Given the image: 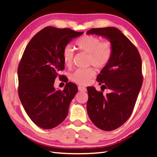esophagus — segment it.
<instances>
[{
  "label": "esophagus",
  "mask_w": 157,
  "mask_h": 157,
  "mask_svg": "<svg viewBox=\"0 0 157 157\" xmlns=\"http://www.w3.org/2000/svg\"><path fill=\"white\" fill-rule=\"evenodd\" d=\"M78 90L80 91V92H86L87 89H86V88H85V87H83V86H78Z\"/></svg>",
  "instance_id": "1"
}]
</instances>
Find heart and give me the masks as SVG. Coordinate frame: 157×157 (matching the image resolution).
<instances>
[{
  "instance_id": "b5f03b06",
  "label": "heart",
  "mask_w": 157,
  "mask_h": 157,
  "mask_svg": "<svg viewBox=\"0 0 157 157\" xmlns=\"http://www.w3.org/2000/svg\"><path fill=\"white\" fill-rule=\"evenodd\" d=\"M79 51L88 54V65H92L98 69L103 68L108 64L113 55V46L108 40L101 41L100 38L92 35H86L76 42ZM73 49L71 46H66L63 51V61L65 66L72 65ZM95 75L92 67L78 69L70 75L71 80L80 85L90 83Z\"/></svg>"
}]
</instances>
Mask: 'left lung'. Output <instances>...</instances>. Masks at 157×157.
Returning <instances> with one entry per match:
<instances>
[{"label":"left lung","mask_w":157,"mask_h":157,"mask_svg":"<svg viewBox=\"0 0 157 157\" xmlns=\"http://www.w3.org/2000/svg\"><path fill=\"white\" fill-rule=\"evenodd\" d=\"M86 34L101 36L113 46V55L96 80L111 92L103 95L87 88V111L94 124L104 131L119 128L131 115L142 84V60L138 49L116 28H92Z\"/></svg>","instance_id":"left-lung-1"}]
</instances>
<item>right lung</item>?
Returning a JSON list of instances; mask_svg holds the SVG:
<instances>
[{"label":"right lung","instance_id":"obj_1","mask_svg":"<svg viewBox=\"0 0 157 157\" xmlns=\"http://www.w3.org/2000/svg\"><path fill=\"white\" fill-rule=\"evenodd\" d=\"M83 33L46 27L31 39L23 52L17 70L19 97L29 117L42 129L54 128L64 121L78 92L73 83H67L62 91L55 88L54 83L65 68L63 49Z\"/></svg>","mask_w":157,"mask_h":157}]
</instances>
